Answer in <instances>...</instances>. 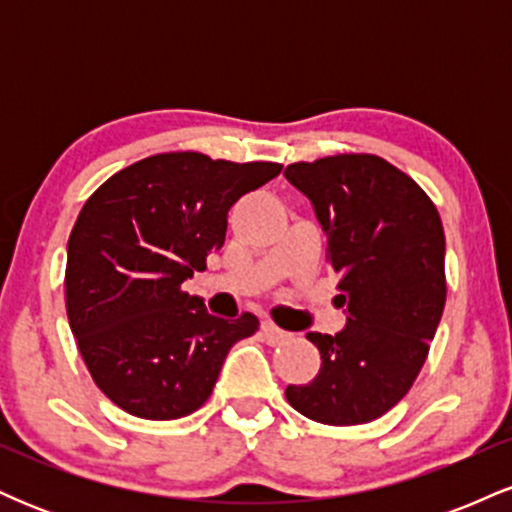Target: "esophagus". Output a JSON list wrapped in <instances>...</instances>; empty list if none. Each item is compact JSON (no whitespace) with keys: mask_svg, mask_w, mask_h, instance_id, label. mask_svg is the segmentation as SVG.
I'll list each match as a JSON object with an SVG mask.
<instances>
[{"mask_svg":"<svg viewBox=\"0 0 512 512\" xmlns=\"http://www.w3.org/2000/svg\"><path fill=\"white\" fill-rule=\"evenodd\" d=\"M262 334H264V339H267L269 344H281V342H286V339H291L289 332L279 330V327H276L274 322H269V320L262 322Z\"/></svg>","mask_w":512,"mask_h":512,"instance_id":"esophagus-1","label":"esophagus"}]
</instances>
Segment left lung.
I'll use <instances>...</instances> for the list:
<instances>
[{"mask_svg": "<svg viewBox=\"0 0 512 512\" xmlns=\"http://www.w3.org/2000/svg\"><path fill=\"white\" fill-rule=\"evenodd\" d=\"M284 175L313 204L346 305L342 332H308L320 373L286 387V399L320 424H368L407 395L438 330L443 223L426 192L380 156L301 161Z\"/></svg>", "mask_w": 512, "mask_h": 512, "instance_id": "8db88e82", "label": "left lung"}]
</instances>
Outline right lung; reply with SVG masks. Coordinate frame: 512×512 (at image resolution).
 Returning a JSON list of instances; mask_svg holds the SVG:
<instances>
[{"label":"right lung","mask_w":512,"mask_h":512,"mask_svg":"<svg viewBox=\"0 0 512 512\" xmlns=\"http://www.w3.org/2000/svg\"><path fill=\"white\" fill-rule=\"evenodd\" d=\"M279 173V163L173 151L122 168L88 197L67 243V317L93 383L127 414L197 411L231 346L257 332L255 315H209L182 281L221 250L228 209Z\"/></svg>","instance_id":"obj_1"}]
</instances>
